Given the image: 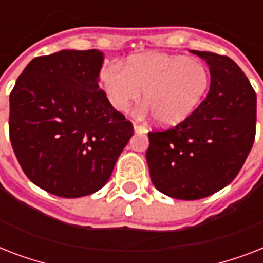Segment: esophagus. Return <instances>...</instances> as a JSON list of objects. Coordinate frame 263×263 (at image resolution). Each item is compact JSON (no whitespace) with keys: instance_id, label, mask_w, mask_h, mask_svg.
I'll use <instances>...</instances> for the list:
<instances>
[{"instance_id":"1","label":"esophagus","mask_w":263,"mask_h":263,"mask_svg":"<svg viewBox=\"0 0 263 263\" xmlns=\"http://www.w3.org/2000/svg\"><path fill=\"white\" fill-rule=\"evenodd\" d=\"M134 129H135L136 134H144V132L147 131L143 125H140V124H134Z\"/></svg>"}]
</instances>
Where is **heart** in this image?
I'll use <instances>...</instances> for the list:
<instances>
[{
  "label": "heart",
  "instance_id": "1",
  "mask_svg": "<svg viewBox=\"0 0 263 263\" xmlns=\"http://www.w3.org/2000/svg\"><path fill=\"white\" fill-rule=\"evenodd\" d=\"M107 101L116 110H125L144 92L147 105L140 115L153 111L162 125L185 120L203 99L210 86L208 67L184 55L143 53L134 55L127 65L107 64L101 72Z\"/></svg>",
  "mask_w": 263,
  "mask_h": 263
}]
</instances>
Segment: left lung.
I'll return each mask as SVG.
<instances>
[{
    "label": "left lung",
    "instance_id": "obj_1",
    "mask_svg": "<svg viewBox=\"0 0 263 263\" xmlns=\"http://www.w3.org/2000/svg\"><path fill=\"white\" fill-rule=\"evenodd\" d=\"M210 71V90L176 127L148 132L146 160L154 187L181 200L206 198L227 187L255 139L257 94L233 60L192 50Z\"/></svg>",
    "mask_w": 263,
    "mask_h": 263
}]
</instances>
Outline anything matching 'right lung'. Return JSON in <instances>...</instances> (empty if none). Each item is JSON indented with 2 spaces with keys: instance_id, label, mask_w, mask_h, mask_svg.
I'll return each mask as SVG.
<instances>
[{
  "instance_id": "right-lung-1",
  "label": "right lung",
  "mask_w": 263,
  "mask_h": 263,
  "mask_svg": "<svg viewBox=\"0 0 263 263\" xmlns=\"http://www.w3.org/2000/svg\"><path fill=\"white\" fill-rule=\"evenodd\" d=\"M103 54L61 50L31 60L9 97V136L28 179L53 195L79 198L107 183L134 135L99 90Z\"/></svg>"
}]
</instances>
